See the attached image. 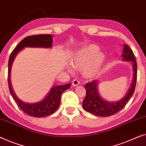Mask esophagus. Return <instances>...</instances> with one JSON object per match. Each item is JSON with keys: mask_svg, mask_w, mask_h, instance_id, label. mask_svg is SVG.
Segmentation results:
<instances>
[{"mask_svg": "<svg viewBox=\"0 0 146 146\" xmlns=\"http://www.w3.org/2000/svg\"><path fill=\"white\" fill-rule=\"evenodd\" d=\"M80 84V82L79 81H78L77 79H73V81H72V85L73 87H77Z\"/></svg>", "mask_w": 146, "mask_h": 146, "instance_id": "1", "label": "esophagus"}]
</instances>
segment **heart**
I'll return each mask as SVG.
<instances>
[{"label":"heart","instance_id":"1","mask_svg":"<svg viewBox=\"0 0 146 146\" xmlns=\"http://www.w3.org/2000/svg\"><path fill=\"white\" fill-rule=\"evenodd\" d=\"M98 51L99 48L96 45L84 47L74 55L71 65L75 69H82L85 77H94L100 71L105 58L104 53ZM69 71L71 72L72 69L69 68Z\"/></svg>","mask_w":146,"mask_h":146}]
</instances>
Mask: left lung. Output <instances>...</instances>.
Returning <instances> with one entry per match:
<instances>
[{"instance_id":"left-lung-1","label":"left lung","mask_w":146,"mask_h":146,"mask_svg":"<svg viewBox=\"0 0 146 146\" xmlns=\"http://www.w3.org/2000/svg\"><path fill=\"white\" fill-rule=\"evenodd\" d=\"M122 59L124 61H132L134 79L128 93L122 99L116 102H108L102 99L98 92V81H92L85 85L86 96L83 102V108L86 111L95 116L107 117L112 116L120 111L124 107L126 104L132 97L134 93L137 79V63L134 53L127 44L123 47L122 54Z\"/></svg>"}]
</instances>
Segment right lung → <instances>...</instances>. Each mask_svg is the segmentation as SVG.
Masks as SVG:
<instances>
[{"mask_svg":"<svg viewBox=\"0 0 146 146\" xmlns=\"http://www.w3.org/2000/svg\"><path fill=\"white\" fill-rule=\"evenodd\" d=\"M52 36L50 34H39L27 36L17 45L10 55L8 71V83L10 93L15 100L18 106L21 108L22 111L29 116L41 118L49 116L55 112L60 104L61 94L65 90L68 89L71 87V83L64 85L54 86L51 89L48 95L42 100L36 103H26L17 97L12 87L10 75L12 63L18 53L26 47L50 48L52 47Z\"/></svg>","mask_w":146,"mask_h":146,"instance_id":"right-lung-1","label":"right lung"}]
</instances>
